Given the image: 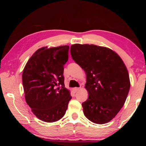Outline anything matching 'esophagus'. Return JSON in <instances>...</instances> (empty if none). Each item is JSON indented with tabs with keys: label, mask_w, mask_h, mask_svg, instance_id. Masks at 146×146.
<instances>
[{
	"label": "esophagus",
	"mask_w": 146,
	"mask_h": 146,
	"mask_svg": "<svg viewBox=\"0 0 146 146\" xmlns=\"http://www.w3.org/2000/svg\"><path fill=\"white\" fill-rule=\"evenodd\" d=\"M79 88H73V91H74V92L75 93H76V92H77V91L79 90Z\"/></svg>",
	"instance_id": "34e87169"
}]
</instances>
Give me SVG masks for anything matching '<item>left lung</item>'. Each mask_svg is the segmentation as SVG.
<instances>
[{
    "label": "left lung",
    "mask_w": 146,
    "mask_h": 146,
    "mask_svg": "<svg viewBox=\"0 0 146 146\" xmlns=\"http://www.w3.org/2000/svg\"><path fill=\"white\" fill-rule=\"evenodd\" d=\"M70 52L87 76L85 88L89 97L82 104L84 114L98 124L110 122L120 111L129 93L126 66L117 53L106 47L75 44Z\"/></svg>",
    "instance_id": "obj_1"
}]
</instances>
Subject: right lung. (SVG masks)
Returning a JSON list of instances; mask_svg holds the SVG:
<instances>
[{
  "label": "right lung",
  "mask_w": 146,
  "mask_h": 146,
  "mask_svg": "<svg viewBox=\"0 0 146 146\" xmlns=\"http://www.w3.org/2000/svg\"><path fill=\"white\" fill-rule=\"evenodd\" d=\"M70 46L43 47L33 53L23 73L25 99L32 112L46 122L60 120L71 99L64 86V65Z\"/></svg>",
  "instance_id": "add662e5"
}]
</instances>
